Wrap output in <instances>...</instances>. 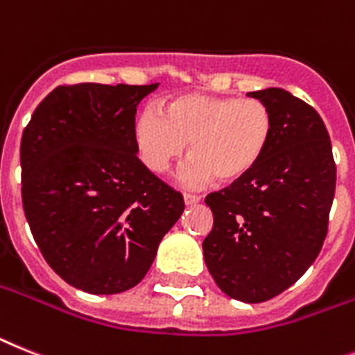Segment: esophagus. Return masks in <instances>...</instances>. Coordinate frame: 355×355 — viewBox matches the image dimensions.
Here are the masks:
<instances>
[{"label":"esophagus","instance_id":"obj_1","mask_svg":"<svg viewBox=\"0 0 355 355\" xmlns=\"http://www.w3.org/2000/svg\"><path fill=\"white\" fill-rule=\"evenodd\" d=\"M202 200L200 195H193V193H184V202L186 205H193V204H198Z\"/></svg>","mask_w":355,"mask_h":355}]
</instances>
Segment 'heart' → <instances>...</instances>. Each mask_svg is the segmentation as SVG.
<instances>
[{
  "label": "heart",
  "mask_w": 355,
  "mask_h": 355,
  "mask_svg": "<svg viewBox=\"0 0 355 355\" xmlns=\"http://www.w3.org/2000/svg\"><path fill=\"white\" fill-rule=\"evenodd\" d=\"M139 157L150 171L162 175L187 151L184 168L189 184H233L263 159L272 139V113L260 99L189 94L177 97L166 112L150 108L133 126Z\"/></svg>",
  "instance_id": "heart-1"
}]
</instances>
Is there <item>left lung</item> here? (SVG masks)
<instances>
[{
	"label": "left lung",
	"instance_id": "1",
	"mask_svg": "<svg viewBox=\"0 0 355 355\" xmlns=\"http://www.w3.org/2000/svg\"><path fill=\"white\" fill-rule=\"evenodd\" d=\"M272 113V139L249 175L205 204L202 249L222 293L245 303L278 296L314 263L336 193L332 144L320 113L284 88L249 92Z\"/></svg>",
	"mask_w": 355,
	"mask_h": 355
}]
</instances>
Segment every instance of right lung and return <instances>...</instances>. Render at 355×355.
I'll return each instance as SVG.
<instances>
[{"label": "right lung", "mask_w": 355, "mask_h": 355, "mask_svg": "<svg viewBox=\"0 0 355 355\" xmlns=\"http://www.w3.org/2000/svg\"><path fill=\"white\" fill-rule=\"evenodd\" d=\"M157 86H58L21 137L26 222L46 263L85 293L135 287L184 211L137 157V106Z\"/></svg>", "instance_id": "right-lung-1"}]
</instances>
